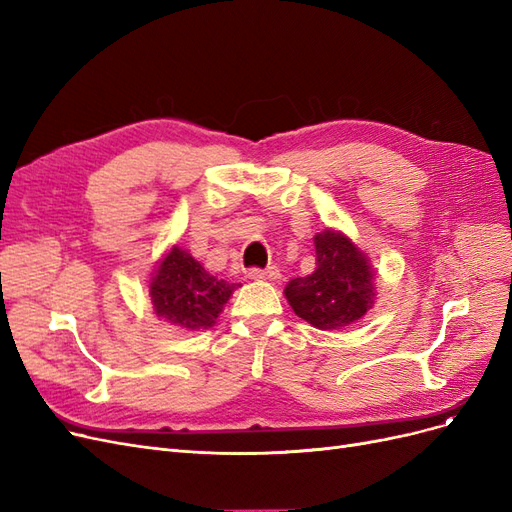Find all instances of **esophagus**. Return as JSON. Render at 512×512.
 <instances>
[{"label":"esophagus","instance_id":"1","mask_svg":"<svg viewBox=\"0 0 512 512\" xmlns=\"http://www.w3.org/2000/svg\"><path fill=\"white\" fill-rule=\"evenodd\" d=\"M246 276L253 278V280H276L280 274H278V268H268V270H259V268H251L249 272H246Z\"/></svg>","mask_w":512,"mask_h":512}]
</instances>
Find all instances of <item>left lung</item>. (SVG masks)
<instances>
[{"label": "left lung", "instance_id": "8db88e82", "mask_svg": "<svg viewBox=\"0 0 512 512\" xmlns=\"http://www.w3.org/2000/svg\"><path fill=\"white\" fill-rule=\"evenodd\" d=\"M317 268L293 278L285 298L293 312L317 329H342L359 321L374 304V270L351 238L334 229L315 236Z\"/></svg>", "mask_w": 512, "mask_h": 512}]
</instances>
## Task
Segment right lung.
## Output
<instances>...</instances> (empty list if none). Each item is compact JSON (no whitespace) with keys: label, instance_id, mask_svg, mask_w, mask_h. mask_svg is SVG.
I'll use <instances>...</instances> for the list:
<instances>
[{"label":"right lung","instance_id":"add662e5","mask_svg":"<svg viewBox=\"0 0 512 512\" xmlns=\"http://www.w3.org/2000/svg\"><path fill=\"white\" fill-rule=\"evenodd\" d=\"M234 289V283L208 274L200 261L172 246L153 272L148 295L159 319L185 332H197L214 325Z\"/></svg>","mask_w":512,"mask_h":512}]
</instances>
